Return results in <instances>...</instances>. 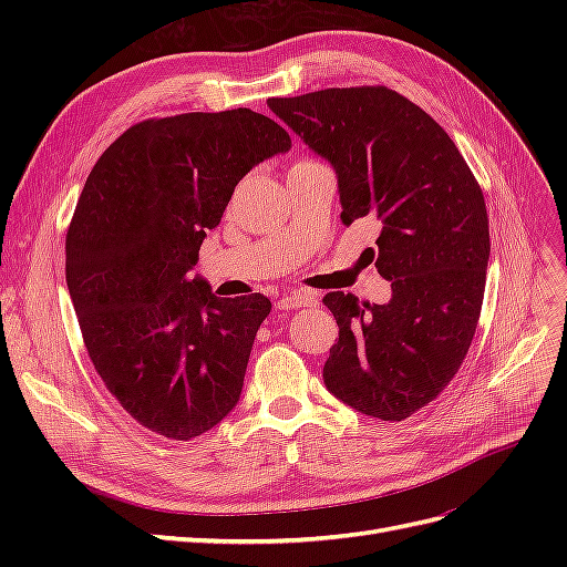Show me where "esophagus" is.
<instances>
[{"mask_svg":"<svg viewBox=\"0 0 567 567\" xmlns=\"http://www.w3.org/2000/svg\"><path fill=\"white\" fill-rule=\"evenodd\" d=\"M319 296L315 293H305V290H298L293 296H284L277 300V310L288 312V310H298V307H317Z\"/></svg>","mask_w":567,"mask_h":567,"instance_id":"esophagus-1","label":"esophagus"}]
</instances>
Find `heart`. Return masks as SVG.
<instances>
[{
  "label": "heart",
  "mask_w": 567,
  "mask_h": 567,
  "mask_svg": "<svg viewBox=\"0 0 567 567\" xmlns=\"http://www.w3.org/2000/svg\"><path fill=\"white\" fill-rule=\"evenodd\" d=\"M312 163H319V161H312V158H298L290 167H302V165H312Z\"/></svg>",
  "instance_id": "heart-1"
}]
</instances>
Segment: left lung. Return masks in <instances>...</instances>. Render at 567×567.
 <instances>
[{
  "label": "left lung",
  "mask_w": 567,
  "mask_h": 567,
  "mask_svg": "<svg viewBox=\"0 0 567 567\" xmlns=\"http://www.w3.org/2000/svg\"><path fill=\"white\" fill-rule=\"evenodd\" d=\"M267 104L333 165L342 225L381 227L369 252L392 298L323 296L340 329L323 383L367 416L404 421L450 385L473 342L489 260L483 188L450 134L383 84Z\"/></svg>",
  "instance_id": "obj_1"
}]
</instances>
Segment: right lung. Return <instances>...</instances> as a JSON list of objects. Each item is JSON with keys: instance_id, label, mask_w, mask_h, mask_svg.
<instances>
[{"instance_id": "obj_1", "label": "right lung", "mask_w": 567, "mask_h": 567, "mask_svg": "<svg viewBox=\"0 0 567 567\" xmlns=\"http://www.w3.org/2000/svg\"><path fill=\"white\" fill-rule=\"evenodd\" d=\"M288 132L250 109L151 117L101 153L65 234L84 348L127 414L167 440L208 433L236 406L271 302L188 279L236 184Z\"/></svg>"}]
</instances>
